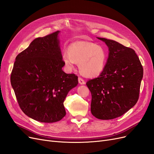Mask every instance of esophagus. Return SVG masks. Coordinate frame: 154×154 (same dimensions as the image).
<instances>
[{"label":"esophagus","mask_w":154,"mask_h":154,"mask_svg":"<svg viewBox=\"0 0 154 154\" xmlns=\"http://www.w3.org/2000/svg\"><path fill=\"white\" fill-rule=\"evenodd\" d=\"M78 82L81 85H84L85 83V82L84 81V80H83V78H78Z\"/></svg>","instance_id":"esophagus-1"}]
</instances>
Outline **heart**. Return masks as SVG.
Returning a JSON list of instances; mask_svg holds the SVG:
<instances>
[{"instance_id":"obj_1","label":"heart","mask_w":154,"mask_h":154,"mask_svg":"<svg viewBox=\"0 0 154 154\" xmlns=\"http://www.w3.org/2000/svg\"><path fill=\"white\" fill-rule=\"evenodd\" d=\"M106 58V53L103 48L86 41L71 44L67 52L62 56V61L69 70L73 69L76 63H78L80 73L88 78L100 75L105 67Z\"/></svg>"}]
</instances>
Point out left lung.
Segmentation results:
<instances>
[{
    "label": "left lung",
    "instance_id": "obj_1",
    "mask_svg": "<svg viewBox=\"0 0 154 154\" xmlns=\"http://www.w3.org/2000/svg\"><path fill=\"white\" fill-rule=\"evenodd\" d=\"M105 42L109 58L100 75L86 85L92 95V114L100 119H112L123 115L139 99L143 68L135 51L114 40Z\"/></svg>",
    "mask_w": 154,
    "mask_h": 154
}]
</instances>
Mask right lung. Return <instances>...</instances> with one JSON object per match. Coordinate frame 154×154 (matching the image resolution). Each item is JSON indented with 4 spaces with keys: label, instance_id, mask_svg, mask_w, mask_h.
<instances>
[{
    "label": "right lung",
    "instance_id": "obj_1",
    "mask_svg": "<svg viewBox=\"0 0 154 154\" xmlns=\"http://www.w3.org/2000/svg\"><path fill=\"white\" fill-rule=\"evenodd\" d=\"M59 32L35 38L17 56L11 74L20 108L42 123L57 122L66 116L63 101L78 83L76 75L62 71Z\"/></svg>",
    "mask_w": 154,
    "mask_h": 154
}]
</instances>
